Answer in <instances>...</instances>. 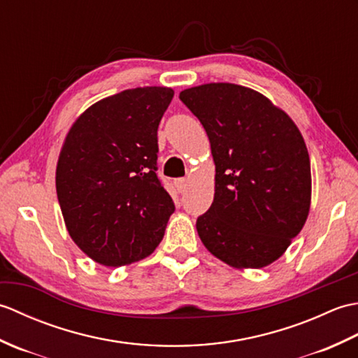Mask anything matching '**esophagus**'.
I'll list each match as a JSON object with an SVG mask.
<instances>
[{
    "label": "esophagus",
    "mask_w": 358,
    "mask_h": 358,
    "mask_svg": "<svg viewBox=\"0 0 358 358\" xmlns=\"http://www.w3.org/2000/svg\"><path fill=\"white\" fill-rule=\"evenodd\" d=\"M173 185H175V187H177L178 192H185L186 191V186H187V180L177 178V180L173 181Z\"/></svg>",
    "instance_id": "1"
}]
</instances>
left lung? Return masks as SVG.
<instances>
[{
	"instance_id": "8db88e82",
	"label": "left lung",
	"mask_w": 358,
	"mask_h": 358,
	"mask_svg": "<svg viewBox=\"0 0 358 358\" xmlns=\"http://www.w3.org/2000/svg\"><path fill=\"white\" fill-rule=\"evenodd\" d=\"M215 163V195L196 218L203 245L232 268H264L283 255L310 208L305 140L285 110L232 83L186 89Z\"/></svg>"
}]
</instances>
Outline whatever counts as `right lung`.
I'll return each mask as SVG.
<instances>
[{
    "mask_svg": "<svg viewBox=\"0 0 358 358\" xmlns=\"http://www.w3.org/2000/svg\"><path fill=\"white\" fill-rule=\"evenodd\" d=\"M171 87H136L83 112L57 164V195L72 240L110 268L150 255L175 204L157 175V131Z\"/></svg>",
    "mask_w": 358,
    "mask_h": 358,
    "instance_id": "right-lung-1",
    "label": "right lung"
}]
</instances>
